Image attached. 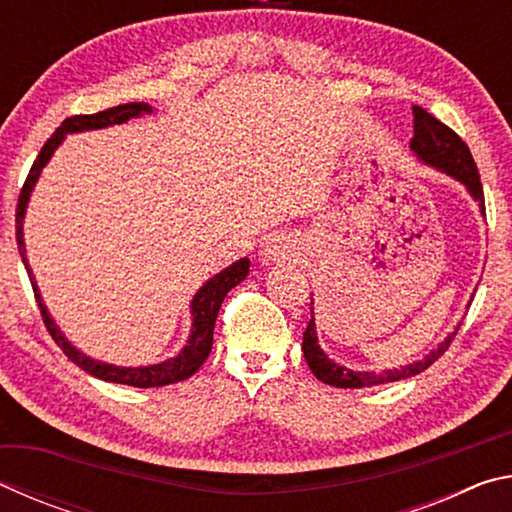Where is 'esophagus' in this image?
<instances>
[{"label": "esophagus", "instance_id": "obj_1", "mask_svg": "<svg viewBox=\"0 0 512 512\" xmlns=\"http://www.w3.org/2000/svg\"><path fill=\"white\" fill-rule=\"evenodd\" d=\"M262 255L266 262H287L293 255H296V246H293V241L284 235H275L266 241V246L262 250Z\"/></svg>", "mask_w": 512, "mask_h": 512}]
</instances>
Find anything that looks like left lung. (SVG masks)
Segmentation results:
<instances>
[{
    "label": "left lung",
    "instance_id": "1",
    "mask_svg": "<svg viewBox=\"0 0 512 512\" xmlns=\"http://www.w3.org/2000/svg\"><path fill=\"white\" fill-rule=\"evenodd\" d=\"M411 151L420 162L429 164V167L447 173L449 178H454L461 183L467 194H470L476 203H479V210L485 216V201H483V187L479 180V169H476L474 158L467 144L458 137L452 128H447L443 121H438L427 110L420 106H413V140H411ZM314 305V302H311ZM458 323L454 332L445 336V341L438 343V348H433L427 357H422L413 363H406V366L393 368V370H381V372H368V370H352L345 368L334 359H329L318 345V334H316V320H314V309H311V320L302 334V352H305V361L309 370L314 372L316 379L323 381V384L336 386V388H363V386H377V384H388V381L397 379H409L420 375L422 370H427L433 361L443 357V352L449 348V343L454 341L458 332Z\"/></svg>",
    "mask_w": 512,
    "mask_h": 512
}]
</instances>
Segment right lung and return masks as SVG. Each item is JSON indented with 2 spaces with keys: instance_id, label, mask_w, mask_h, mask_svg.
<instances>
[{
  "instance_id": "obj_1",
  "label": "right lung",
  "mask_w": 512,
  "mask_h": 512,
  "mask_svg": "<svg viewBox=\"0 0 512 512\" xmlns=\"http://www.w3.org/2000/svg\"><path fill=\"white\" fill-rule=\"evenodd\" d=\"M151 112H153V108L149 106V103L137 101V103H124V106L108 108L103 112H97V115H76V117L65 119L63 124L56 128V133L49 137L47 144L42 146V151L36 158V162H33V167L27 176V183H24V187H22L20 201H17V212H15L17 250H20L22 262H24V266H27L31 287H33V293H36L40 314L49 329L51 339H54L58 343V348L67 354V359H72L76 366L85 372H90L92 377L103 379V381H112V384L135 386V388H158V386L176 384V381L192 377L194 372L203 366L205 359L210 357V352H212V334H214V323H216V314H219V309H221V302L225 296H228V291L232 287H237L241 280H246L250 259L248 257L237 259V262H232L228 268H223L221 273L210 277V280H207L203 287L196 291V296L192 298V302H189V314H192V329H189V339L185 343V348L180 350L176 357L164 359L160 363H151V366H137V368L112 366V363L88 357V354L81 352L76 345L69 343L67 336L60 332V327L56 325V320L51 318L45 300H42V296H40L36 277H33L29 259H27V246H24V214H27L29 198H31L33 187H36V183H38L42 169L47 167L51 155H54V151L60 144H63L67 135L83 133V131H99V128L126 124L128 119L151 115Z\"/></svg>"
}]
</instances>
